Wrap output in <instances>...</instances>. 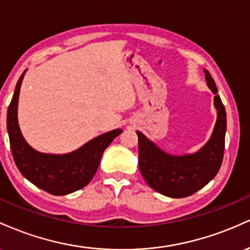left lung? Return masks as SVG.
I'll return each instance as SVG.
<instances>
[{
	"instance_id": "1",
	"label": "left lung",
	"mask_w": 250,
	"mask_h": 250,
	"mask_svg": "<svg viewBox=\"0 0 250 250\" xmlns=\"http://www.w3.org/2000/svg\"><path fill=\"white\" fill-rule=\"evenodd\" d=\"M207 85L211 89L217 120L206 145L191 155L172 156L164 152L155 143L137 131L139 150V170L146 183L162 195L182 198L192 195L217 175L223 161L227 114L214 79L204 69Z\"/></svg>"
}]
</instances>
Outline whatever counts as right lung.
<instances>
[{"label":"right lung","mask_w":250,"mask_h":250,"mask_svg":"<svg viewBox=\"0 0 250 250\" xmlns=\"http://www.w3.org/2000/svg\"><path fill=\"white\" fill-rule=\"evenodd\" d=\"M23 75L24 72L16 83L7 112V130L16 167L28 181L52 195L62 196L83 189L97 172L105 148L123 130L117 128L100 134L66 155L38 152L24 140L18 122L19 94Z\"/></svg>","instance_id":"right-lung-1"}]
</instances>
